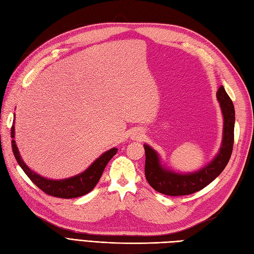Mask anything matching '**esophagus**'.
Returning a JSON list of instances; mask_svg holds the SVG:
<instances>
[{"instance_id": "34e87169", "label": "esophagus", "mask_w": 254, "mask_h": 254, "mask_svg": "<svg viewBox=\"0 0 254 254\" xmlns=\"http://www.w3.org/2000/svg\"><path fill=\"white\" fill-rule=\"evenodd\" d=\"M139 136H140V134H139V135H137V136H136V137H139Z\"/></svg>"}]
</instances>
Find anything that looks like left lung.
I'll return each instance as SVG.
<instances>
[{"label":"left lung","mask_w":254,"mask_h":254,"mask_svg":"<svg viewBox=\"0 0 254 254\" xmlns=\"http://www.w3.org/2000/svg\"><path fill=\"white\" fill-rule=\"evenodd\" d=\"M216 95L224 115V137L218 155L202 170L189 175L167 171L161 166L158 153L148 145H144L146 180L159 193L167 196L190 195L209 186L225 170L233 150L235 111L224 87H219Z\"/></svg>","instance_id":"left-lung-1"}]
</instances>
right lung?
I'll use <instances>...</instances> for the list:
<instances>
[{"mask_svg":"<svg viewBox=\"0 0 254 254\" xmlns=\"http://www.w3.org/2000/svg\"><path fill=\"white\" fill-rule=\"evenodd\" d=\"M11 137H14V126L11 127ZM11 147L18 164L21 166L22 170L24 171L28 178L33 181V183H35L36 186L41 190H43L45 194L64 199L80 197L90 193V191L95 188L99 179H101L106 165L108 164L111 158L118 151L117 148H112L103 153V155L99 157L87 171H84L80 175L64 180H50L47 178H43V177L37 175L36 173L29 170L21 159L14 140L11 141Z\"/></svg>","mask_w":254,"mask_h":254,"instance_id":"add662e5","label":"right lung"}]
</instances>
